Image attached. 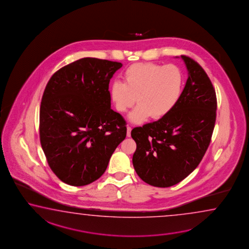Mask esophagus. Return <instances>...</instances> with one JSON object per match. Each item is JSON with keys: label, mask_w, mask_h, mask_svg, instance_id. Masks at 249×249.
Wrapping results in <instances>:
<instances>
[{"label": "esophagus", "mask_w": 249, "mask_h": 249, "mask_svg": "<svg viewBox=\"0 0 249 249\" xmlns=\"http://www.w3.org/2000/svg\"><path fill=\"white\" fill-rule=\"evenodd\" d=\"M131 130H132V128L131 127H129V126H127V137H130L131 136Z\"/></svg>", "instance_id": "1"}]
</instances>
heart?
<instances>
[{"label":"heart","mask_w":249,"mask_h":249,"mask_svg":"<svg viewBox=\"0 0 249 249\" xmlns=\"http://www.w3.org/2000/svg\"><path fill=\"white\" fill-rule=\"evenodd\" d=\"M183 76L175 65L133 64L123 73V82L114 81L110 96L119 112H127L138 103L128 119L134 123L166 116L177 106L182 93Z\"/></svg>","instance_id":"obj_1"}]
</instances>
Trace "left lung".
<instances>
[{"instance_id":"8db88e82","label":"left lung","mask_w":249,"mask_h":249,"mask_svg":"<svg viewBox=\"0 0 249 249\" xmlns=\"http://www.w3.org/2000/svg\"><path fill=\"white\" fill-rule=\"evenodd\" d=\"M188 79L177 106L157 122L133 128L137 142L133 166L143 182L155 187L180 183L198 167L208 150L216 118V96L203 68L181 56Z\"/></svg>"}]
</instances>
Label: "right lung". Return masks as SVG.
<instances>
[{
    "label": "right lung",
    "instance_id": "add662e5",
    "mask_svg": "<svg viewBox=\"0 0 249 249\" xmlns=\"http://www.w3.org/2000/svg\"><path fill=\"white\" fill-rule=\"evenodd\" d=\"M122 63L84 57L56 71L40 107V141L62 182L93 183L127 135L123 117L111 109L109 82Z\"/></svg>",
    "mask_w": 249,
    "mask_h": 249
}]
</instances>
